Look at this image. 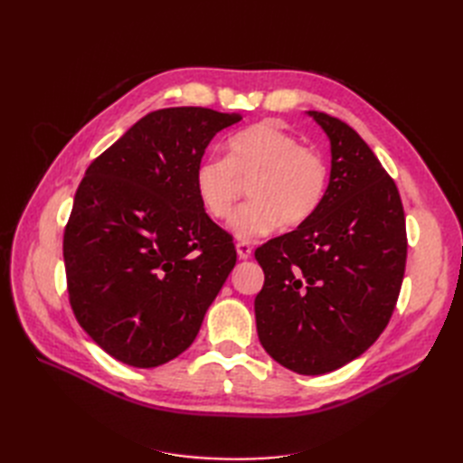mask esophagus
Returning <instances> with one entry per match:
<instances>
[{"instance_id":"34e87169","label":"esophagus","mask_w":463,"mask_h":463,"mask_svg":"<svg viewBox=\"0 0 463 463\" xmlns=\"http://www.w3.org/2000/svg\"><path fill=\"white\" fill-rule=\"evenodd\" d=\"M235 249H237V255H240L241 260H247V259H250V255H253V247H250L249 243L241 241L235 245Z\"/></svg>"}]
</instances>
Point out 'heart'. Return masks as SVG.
Here are the masks:
<instances>
[{"label": "heart", "instance_id": "b5f03b06", "mask_svg": "<svg viewBox=\"0 0 463 463\" xmlns=\"http://www.w3.org/2000/svg\"><path fill=\"white\" fill-rule=\"evenodd\" d=\"M250 181V203L233 214L230 228L243 243L309 222L326 199L330 170L320 152L276 121H260L228 138V156H206L194 167V191L214 220H228Z\"/></svg>", "mask_w": 463, "mask_h": 463}]
</instances>
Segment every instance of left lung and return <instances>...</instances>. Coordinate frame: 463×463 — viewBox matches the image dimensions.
<instances>
[{"label":"left lung","mask_w":463,"mask_h":463,"mask_svg":"<svg viewBox=\"0 0 463 463\" xmlns=\"http://www.w3.org/2000/svg\"><path fill=\"white\" fill-rule=\"evenodd\" d=\"M309 116L330 138L326 199L309 222L255 250L264 272L255 317L279 365L325 374L365 354L386 328L408 237L398 187L369 145L338 118Z\"/></svg>","instance_id":"left-lung-1"}]
</instances>
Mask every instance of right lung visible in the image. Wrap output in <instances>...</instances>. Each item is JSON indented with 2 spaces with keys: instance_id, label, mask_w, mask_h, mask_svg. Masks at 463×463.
<instances>
[{
  "instance_id": "right-lung-1",
  "label": "right lung",
  "mask_w": 463,
  "mask_h": 463,
  "mask_svg": "<svg viewBox=\"0 0 463 463\" xmlns=\"http://www.w3.org/2000/svg\"><path fill=\"white\" fill-rule=\"evenodd\" d=\"M240 119L194 106L150 111L80 181L63 233L69 303L125 365L150 369L184 354L235 266L232 235L194 191V167Z\"/></svg>"
}]
</instances>
